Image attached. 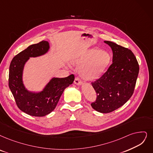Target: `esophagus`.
Segmentation results:
<instances>
[{
	"mask_svg": "<svg viewBox=\"0 0 153 153\" xmlns=\"http://www.w3.org/2000/svg\"><path fill=\"white\" fill-rule=\"evenodd\" d=\"M74 83H75V84H76V85H81L82 84V80H81L78 77H76V78H75Z\"/></svg>",
	"mask_w": 153,
	"mask_h": 153,
	"instance_id": "34e87169",
	"label": "esophagus"
}]
</instances>
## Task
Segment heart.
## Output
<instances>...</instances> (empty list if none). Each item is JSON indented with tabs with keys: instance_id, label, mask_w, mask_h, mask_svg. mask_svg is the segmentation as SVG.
Wrapping results in <instances>:
<instances>
[{
	"instance_id": "b5f03b06",
	"label": "heart",
	"mask_w": 153,
	"mask_h": 153,
	"mask_svg": "<svg viewBox=\"0 0 153 153\" xmlns=\"http://www.w3.org/2000/svg\"><path fill=\"white\" fill-rule=\"evenodd\" d=\"M111 56L105 51L91 49L73 60L72 63L80 66V74L83 79L93 81L100 78L111 63Z\"/></svg>"
}]
</instances>
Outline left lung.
<instances>
[{
	"instance_id": "left-lung-1",
	"label": "left lung",
	"mask_w": 153,
	"mask_h": 153,
	"mask_svg": "<svg viewBox=\"0 0 153 153\" xmlns=\"http://www.w3.org/2000/svg\"><path fill=\"white\" fill-rule=\"evenodd\" d=\"M104 42L112 50V63L100 78L91 82L97 99L91 106L99 112L109 113L123 106L132 95L139 67L131 50L111 41Z\"/></svg>"
}]
</instances>
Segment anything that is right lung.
I'll list each match as a JSON object with an SVG mask.
<instances>
[{"mask_svg":"<svg viewBox=\"0 0 153 153\" xmlns=\"http://www.w3.org/2000/svg\"><path fill=\"white\" fill-rule=\"evenodd\" d=\"M49 49L50 45L46 41L30 45L13 58L9 67V87L18 108L35 117H42L51 113L65 89L72 84L75 79L73 75L65 78H53L39 92H32L26 88L22 81L24 65L30 57L43 55Z\"/></svg>","mask_w":153,"mask_h":153,"instance_id":"obj_1","label":"right lung"}]
</instances>
